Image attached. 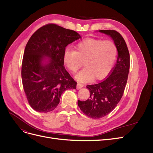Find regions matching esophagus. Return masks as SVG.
I'll return each mask as SVG.
<instances>
[{
	"label": "esophagus",
	"mask_w": 153,
	"mask_h": 153,
	"mask_svg": "<svg viewBox=\"0 0 153 153\" xmlns=\"http://www.w3.org/2000/svg\"><path fill=\"white\" fill-rule=\"evenodd\" d=\"M83 87H84V85L80 84V83H78L77 85H76V89H80L81 88H82Z\"/></svg>",
	"instance_id": "esophagus-1"
}]
</instances>
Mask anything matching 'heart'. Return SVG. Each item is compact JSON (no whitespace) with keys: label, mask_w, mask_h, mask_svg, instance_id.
<instances>
[{"label":"heart","mask_w":153,"mask_h":153,"mask_svg":"<svg viewBox=\"0 0 153 153\" xmlns=\"http://www.w3.org/2000/svg\"><path fill=\"white\" fill-rule=\"evenodd\" d=\"M117 55V48L110 41L89 38L75 46V51L67 50L64 53V62L72 73H76L84 65L85 68L76 76L84 82L101 80L112 69Z\"/></svg>","instance_id":"obj_1"}]
</instances>
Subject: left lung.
<instances>
[{
    "mask_svg": "<svg viewBox=\"0 0 153 153\" xmlns=\"http://www.w3.org/2000/svg\"><path fill=\"white\" fill-rule=\"evenodd\" d=\"M110 36L116 46L117 61L112 73L98 84L87 85L90 98L78 101L83 113L92 119H100L109 114L121 100L128 80L129 70V53L127 45L119 32L114 30H100Z\"/></svg>",
    "mask_w": 153,
    "mask_h": 153,
    "instance_id": "8db88e82",
    "label": "left lung"
}]
</instances>
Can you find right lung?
<instances>
[{"label":"right lung","instance_id":"1","mask_svg":"<svg viewBox=\"0 0 153 153\" xmlns=\"http://www.w3.org/2000/svg\"><path fill=\"white\" fill-rule=\"evenodd\" d=\"M80 38L75 30L48 24L29 39L23 57L22 79L29 104L37 112L53 111L63 92L76 89V82L63 66V56L68 45ZM45 56L51 59L47 65L42 62Z\"/></svg>","mask_w":153,"mask_h":153}]
</instances>
